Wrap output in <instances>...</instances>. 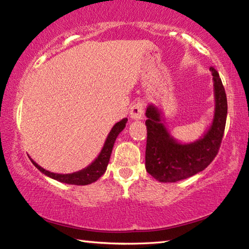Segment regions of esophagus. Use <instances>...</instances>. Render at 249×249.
Listing matches in <instances>:
<instances>
[{
    "label": "esophagus",
    "mask_w": 249,
    "mask_h": 249,
    "mask_svg": "<svg viewBox=\"0 0 249 249\" xmlns=\"http://www.w3.org/2000/svg\"><path fill=\"white\" fill-rule=\"evenodd\" d=\"M129 114L130 117H132V120H142V115H144V101L137 100L136 102L132 105V107H130Z\"/></svg>",
    "instance_id": "esophagus-1"
}]
</instances>
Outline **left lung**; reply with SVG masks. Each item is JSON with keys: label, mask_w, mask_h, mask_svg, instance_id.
I'll return each instance as SVG.
<instances>
[{"label": "left lung", "mask_w": 249, "mask_h": 249, "mask_svg": "<svg viewBox=\"0 0 249 249\" xmlns=\"http://www.w3.org/2000/svg\"><path fill=\"white\" fill-rule=\"evenodd\" d=\"M214 81V116L212 124L200 140L183 144L171 136L165 126L162 113L154 104L146 109L147 144L145 166L159 182H177L204 170L220 149L224 134L227 100L220 74L211 67Z\"/></svg>", "instance_id": "left-lung-1"}]
</instances>
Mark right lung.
Listing matches in <instances>:
<instances>
[{
	"mask_svg": "<svg viewBox=\"0 0 249 249\" xmlns=\"http://www.w3.org/2000/svg\"><path fill=\"white\" fill-rule=\"evenodd\" d=\"M126 122L127 119H123L120 122L113 126L111 132L108 133L107 141L104 142V146L101 153L99 154L98 157L94 159V161L89 165L88 167L84 168L82 170H79L77 172H72V174H54V172H50L48 170L41 168L38 163H36L34 160L31 158L33 165L35 166L37 169L40 172H43L49 178L54 179L59 181V182H64L68 184H75V185H87L92 182H95L101 176H102L105 170H107V167L108 165L109 157H111L113 146H114V142L116 141V137L119 136V134L125 128Z\"/></svg>",
	"mask_w": 249,
	"mask_h": 249,
	"instance_id": "right-lung-1",
	"label": "right lung"
}]
</instances>
